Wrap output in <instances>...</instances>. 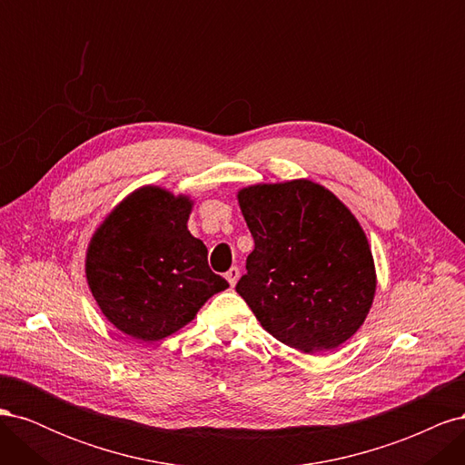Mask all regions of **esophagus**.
I'll use <instances>...</instances> for the list:
<instances>
[{
  "label": "esophagus",
  "instance_id": "34e87169",
  "mask_svg": "<svg viewBox=\"0 0 465 465\" xmlns=\"http://www.w3.org/2000/svg\"><path fill=\"white\" fill-rule=\"evenodd\" d=\"M224 277H227V281L231 283V287H234L236 285V281H238V277H241V270H238V267H231V270L224 273Z\"/></svg>",
  "mask_w": 465,
  "mask_h": 465
}]
</instances>
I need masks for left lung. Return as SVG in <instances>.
Listing matches in <instances>:
<instances>
[{
	"label": "left lung",
	"mask_w": 465,
	"mask_h": 465,
	"mask_svg": "<svg viewBox=\"0 0 465 465\" xmlns=\"http://www.w3.org/2000/svg\"><path fill=\"white\" fill-rule=\"evenodd\" d=\"M254 236L236 292L275 340L301 353L345 343L376 292L372 252L349 207L312 180L238 192Z\"/></svg>",
	"instance_id": "8db88e82"
}]
</instances>
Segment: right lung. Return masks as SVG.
Listing matches in <instances>:
<instances>
[{
	"instance_id": "add662e5",
	"label": "right lung",
	"mask_w": 465,
	"mask_h": 465,
	"mask_svg": "<svg viewBox=\"0 0 465 465\" xmlns=\"http://www.w3.org/2000/svg\"><path fill=\"white\" fill-rule=\"evenodd\" d=\"M190 195L143 186L124 198L91 238L87 283L112 326L139 341L184 328L229 287L207 265L205 244L190 234Z\"/></svg>"
}]
</instances>
